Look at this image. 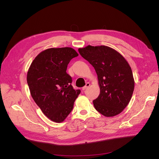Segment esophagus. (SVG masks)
Instances as JSON below:
<instances>
[{"label":"esophagus","mask_w":159,"mask_h":159,"mask_svg":"<svg viewBox=\"0 0 159 159\" xmlns=\"http://www.w3.org/2000/svg\"><path fill=\"white\" fill-rule=\"evenodd\" d=\"M89 86H90V84H89V82H87L86 84V85H85L84 87L82 88V90H85V89H87Z\"/></svg>","instance_id":"1"}]
</instances>
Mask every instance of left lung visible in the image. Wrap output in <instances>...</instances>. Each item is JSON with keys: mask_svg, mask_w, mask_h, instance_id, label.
<instances>
[{"mask_svg": "<svg viewBox=\"0 0 159 159\" xmlns=\"http://www.w3.org/2000/svg\"><path fill=\"white\" fill-rule=\"evenodd\" d=\"M80 55L93 66L97 74L100 95L93 101L105 116L120 113L129 104L134 90L132 70L124 57L106 46L79 48Z\"/></svg>", "mask_w": 159, "mask_h": 159, "instance_id": "1", "label": "left lung"}]
</instances>
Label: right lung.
I'll list each match as a JSON object with an SVG mask.
<instances>
[{"label": "right lung", "instance_id": "1", "mask_svg": "<svg viewBox=\"0 0 159 159\" xmlns=\"http://www.w3.org/2000/svg\"><path fill=\"white\" fill-rule=\"evenodd\" d=\"M78 55L71 48L47 49L35 58L28 71L27 82L33 99L53 122L65 120L80 93V89H73L72 79L66 73L70 61Z\"/></svg>", "mask_w": 159, "mask_h": 159}]
</instances>
